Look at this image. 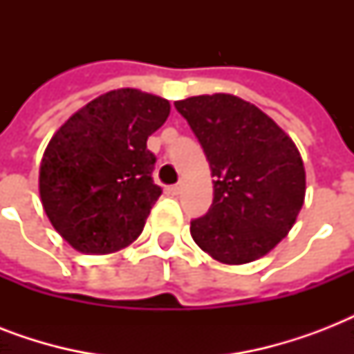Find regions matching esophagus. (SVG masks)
Instances as JSON below:
<instances>
[{
  "instance_id": "obj_1",
  "label": "esophagus",
  "mask_w": 354,
  "mask_h": 354,
  "mask_svg": "<svg viewBox=\"0 0 354 354\" xmlns=\"http://www.w3.org/2000/svg\"><path fill=\"white\" fill-rule=\"evenodd\" d=\"M182 187H183V183L178 182L176 185H172V187H171V193L172 194H178V193H180V191H182Z\"/></svg>"
}]
</instances>
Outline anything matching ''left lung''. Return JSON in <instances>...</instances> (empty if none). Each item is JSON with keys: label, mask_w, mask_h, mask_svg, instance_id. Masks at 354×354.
<instances>
[{"label": "left lung", "mask_w": 354, "mask_h": 354, "mask_svg": "<svg viewBox=\"0 0 354 354\" xmlns=\"http://www.w3.org/2000/svg\"><path fill=\"white\" fill-rule=\"evenodd\" d=\"M174 106L215 176L209 211L191 221L194 242L226 264L266 255L290 232L305 200V167L294 141L235 95L189 97Z\"/></svg>", "instance_id": "1"}]
</instances>
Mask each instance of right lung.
Returning a JSON list of instances; mask_svg holds the SVG:
<instances>
[{
  "label": "right lung",
  "instance_id": "obj_1",
  "mask_svg": "<svg viewBox=\"0 0 354 354\" xmlns=\"http://www.w3.org/2000/svg\"><path fill=\"white\" fill-rule=\"evenodd\" d=\"M171 104L132 88L108 91L64 122L40 165L53 227L82 253H112L141 235L161 189L147 139Z\"/></svg>",
  "mask_w": 354,
  "mask_h": 354
}]
</instances>
